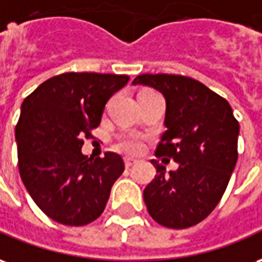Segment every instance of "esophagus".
Returning <instances> with one entry per match:
<instances>
[{
	"instance_id": "esophagus-1",
	"label": "esophagus",
	"mask_w": 262,
	"mask_h": 262,
	"mask_svg": "<svg viewBox=\"0 0 262 262\" xmlns=\"http://www.w3.org/2000/svg\"><path fill=\"white\" fill-rule=\"evenodd\" d=\"M137 160L133 159V158H125V167H131L133 165H135Z\"/></svg>"
}]
</instances>
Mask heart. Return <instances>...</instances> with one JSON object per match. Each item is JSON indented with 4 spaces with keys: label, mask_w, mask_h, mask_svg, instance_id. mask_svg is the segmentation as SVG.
<instances>
[{
    "label": "heart",
    "mask_w": 262,
    "mask_h": 262,
    "mask_svg": "<svg viewBox=\"0 0 262 262\" xmlns=\"http://www.w3.org/2000/svg\"><path fill=\"white\" fill-rule=\"evenodd\" d=\"M120 146L128 154H138L142 149V139L137 134H125L120 138Z\"/></svg>",
    "instance_id": "obj_1"
}]
</instances>
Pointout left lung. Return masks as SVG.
I'll return each mask as SVG.
<instances>
[{
    "mask_svg": "<svg viewBox=\"0 0 262 262\" xmlns=\"http://www.w3.org/2000/svg\"><path fill=\"white\" fill-rule=\"evenodd\" d=\"M133 85L154 88L165 97L167 129L156 155L179 163L166 173L152 160L158 174L144 190L148 212L166 228L194 226L215 209L228 187L237 162V120L223 97L187 76L144 74Z\"/></svg>",
    "mask_w": 262,
    "mask_h": 262,
    "instance_id": "8db88e82",
    "label": "left lung"
}]
</instances>
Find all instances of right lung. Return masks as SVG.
Returning a JSON list of instances; mask_svg holds the SVG:
<instances>
[{"mask_svg":"<svg viewBox=\"0 0 262 262\" xmlns=\"http://www.w3.org/2000/svg\"><path fill=\"white\" fill-rule=\"evenodd\" d=\"M127 75L67 72L43 82L20 106L15 128L20 179L36 205L68 226L93 222L106 208L110 190L124 171L123 158L82 154L83 138L102 120Z\"/></svg>","mask_w":262,"mask_h":262,"instance_id":"right-lung-1","label":"right lung"}]
</instances>
